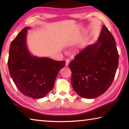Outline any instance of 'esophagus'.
<instances>
[{
  "instance_id": "34e87169",
  "label": "esophagus",
  "mask_w": 129,
  "mask_h": 129,
  "mask_svg": "<svg viewBox=\"0 0 129 129\" xmlns=\"http://www.w3.org/2000/svg\"><path fill=\"white\" fill-rule=\"evenodd\" d=\"M65 62H66V64H65V66L68 67V66L69 64V62H70V60L69 59H66V60H65Z\"/></svg>"
}]
</instances>
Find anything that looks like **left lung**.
<instances>
[{
	"instance_id": "left-lung-1",
	"label": "left lung",
	"mask_w": 129,
	"mask_h": 129,
	"mask_svg": "<svg viewBox=\"0 0 129 129\" xmlns=\"http://www.w3.org/2000/svg\"><path fill=\"white\" fill-rule=\"evenodd\" d=\"M74 58L69 67L76 93L93 99L105 92L114 80L119 60L115 39L105 25L97 43L85 48Z\"/></svg>"
}]
</instances>
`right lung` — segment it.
Listing matches in <instances>:
<instances>
[{
    "instance_id": "add662e5",
    "label": "right lung",
    "mask_w": 129,
    "mask_h": 129,
    "mask_svg": "<svg viewBox=\"0 0 129 129\" xmlns=\"http://www.w3.org/2000/svg\"><path fill=\"white\" fill-rule=\"evenodd\" d=\"M29 28H24L11 43L8 67L17 88L24 95L38 99L52 90L58 72L64 67L65 61L31 55L25 41Z\"/></svg>"
}]
</instances>
